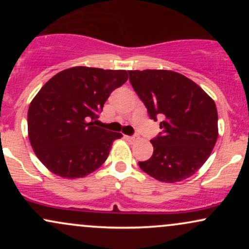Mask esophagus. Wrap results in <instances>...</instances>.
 I'll return each instance as SVG.
<instances>
[{
    "label": "esophagus",
    "instance_id": "34e87169",
    "mask_svg": "<svg viewBox=\"0 0 249 249\" xmlns=\"http://www.w3.org/2000/svg\"><path fill=\"white\" fill-rule=\"evenodd\" d=\"M125 138H126L127 141L131 142H133L137 141V137L136 136H125Z\"/></svg>",
    "mask_w": 249,
    "mask_h": 249
}]
</instances>
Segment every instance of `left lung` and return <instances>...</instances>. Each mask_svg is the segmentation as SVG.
Instances as JSON below:
<instances>
[{
  "label": "left lung",
  "instance_id": "1",
  "mask_svg": "<svg viewBox=\"0 0 249 249\" xmlns=\"http://www.w3.org/2000/svg\"><path fill=\"white\" fill-rule=\"evenodd\" d=\"M130 82L161 132L151 141L153 154L139 167L162 182L193 176L218 139L215 103L192 79L171 70H131Z\"/></svg>",
  "mask_w": 249,
  "mask_h": 249
}]
</instances>
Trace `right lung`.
<instances>
[{
    "instance_id": "right-lung-1",
    "label": "right lung",
    "mask_w": 249,
    "mask_h": 249,
    "mask_svg": "<svg viewBox=\"0 0 249 249\" xmlns=\"http://www.w3.org/2000/svg\"><path fill=\"white\" fill-rule=\"evenodd\" d=\"M127 78L126 70L73 67L43 85L28 110V136L50 172L83 178L104 164L112 142L123 134L96 126L98 112Z\"/></svg>"
}]
</instances>
